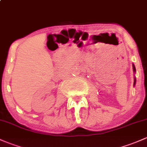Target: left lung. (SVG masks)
I'll use <instances>...</instances> for the list:
<instances>
[{
	"instance_id": "obj_1",
	"label": "left lung",
	"mask_w": 147,
	"mask_h": 147,
	"mask_svg": "<svg viewBox=\"0 0 147 147\" xmlns=\"http://www.w3.org/2000/svg\"><path fill=\"white\" fill-rule=\"evenodd\" d=\"M132 68H133V71L134 72L136 71V69H135V65H134V64H132ZM135 83H136V79H135V81H134V86L135 85Z\"/></svg>"
}]
</instances>
